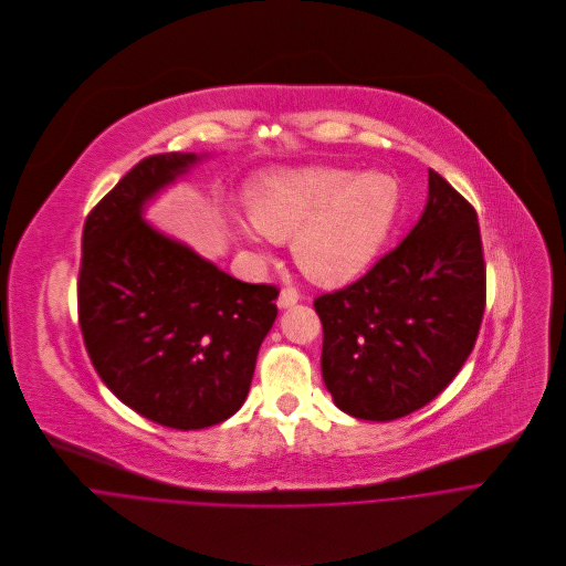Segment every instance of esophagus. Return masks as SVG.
Returning a JSON list of instances; mask_svg holds the SVG:
<instances>
[{
    "label": "esophagus",
    "mask_w": 566,
    "mask_h": 566,
    "mask_svg": "<svg viewBox=\"0 0 566 566\" xmlns=\"http://www.w3.org/2000/svg\"><path fill=\"white\" fill-rule=\"evenodd\" d=\"M297 300H300V293L295 289H282L280 297H277V306L280 308H291V306L297 304Z\"/></svg>",
    "instance_id": "esophagus-1"
}]
</instances>
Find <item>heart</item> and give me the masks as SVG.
<instances>
[{
	"label": "heart",
	"instance_id": "1",
	"mask_svg": "<svg viewBox=\"0 0 566 566\" xmlns=\"http://www.w3.org/2000/svg\"><path fill=\"white\" fill-rule=\"evenodd\" d=\"M400 205V184L385 170L275 166L251 181L247 211L253 227H240V235L251 244L291 240L300 271L317 286L337 289L380 255Z\"/></svg>",
	"mask_w": 566,
	"mask_h": 566
}]
</instances>
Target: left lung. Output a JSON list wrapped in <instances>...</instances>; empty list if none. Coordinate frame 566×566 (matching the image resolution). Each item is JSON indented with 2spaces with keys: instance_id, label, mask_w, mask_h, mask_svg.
Returning a JSON list of instances; mask_svg holds the SVG:
<instances>
[{
  "instance_id": "left-lung-1",
  "label": "left lung",
  "mask_w": 566,
  "mask_h": 566,
  "mask_svg": "<svg viewBox=\"0 0 566 566\" xmlns=\"http://www.w3.org/2000/svg\"><path fill=\"white\" fill-rule=\"evenodd\" d=\"M484 302L475 209L429 170L427 207L405 242L350 286L313 302L335 407L389 422L429 405L471 355Z\"/></svg>"
}]
</instances>
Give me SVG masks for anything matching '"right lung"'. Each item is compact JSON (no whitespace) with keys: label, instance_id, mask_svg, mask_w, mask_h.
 <instances>
[{"label":"right lung","instance_id":"right-lung-1","mask_svg":"<svg viewBox=\"0 0 566 566\" xmlns=\"http://www.w3.org/2000/svg\"><path fill=\"white\" fill-rule=\"evenodd\" d=\"M207 155L135 164L82 233L80 326L111 394L168 429L220 424L244 405L277 289L247 284L144 220L148 202Z\"/></svg>","mask_w":566,"mask_h":566}]
</instances>
